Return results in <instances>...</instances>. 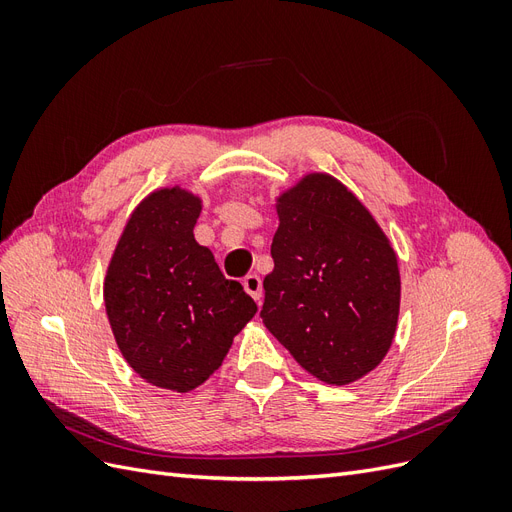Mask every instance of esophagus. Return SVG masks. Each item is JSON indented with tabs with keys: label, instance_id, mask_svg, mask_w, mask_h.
<instances>
[{
	"label": "esophagus",
	"instance_id": "34e87169",
	"mask_svg": "<svg viewBox=\"0 0 512 512\" xmlns=\"http://www.w3.org/2000/svg\"><path fill=\"white\" fill-rule=\"evenodd\" d=\"M243 288L256 303L262 301V282H260V277L256 273H250V275L243 277Z\"/></svg>",
	"mask_w": 512,
	"mask_h": 512
}]
</instances>
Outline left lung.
<instances>
[{
  "instance_id": "1",
  "label": "left lung",
  "mask_w": 512,
  "mask_h": 512,
  "mask_svg": "<svg viewBox=\"0 0 512 512\" xmlns=\"http://www.w3.org/2000/svg\"><path fill=\"white\" fill-rule=\"evenodd\" d=\"M260 318L301 367L348 384L389 352L399 269L369 211L329 175H309L280 198Z\"/></svg>"
}]
</instances>
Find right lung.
I'll use <instances>...</instances> for the list:
<instances>
[{"mask_svg":"<svg viewBox=\"0 0 512 512\" xmlns=\"http://www.w3.org/2000/svg\"><path fill=\"white\" fill-rule=\"evenodd\" d=\"M200 200L160 190L136 207L104 282L123 359L149 384L188 393L224 361L256 303L194 239Z\"/></svg>","mask_w":512,"mask_h":512,"instance_id":"add662e5","label":"right lung"}]
</instances>
